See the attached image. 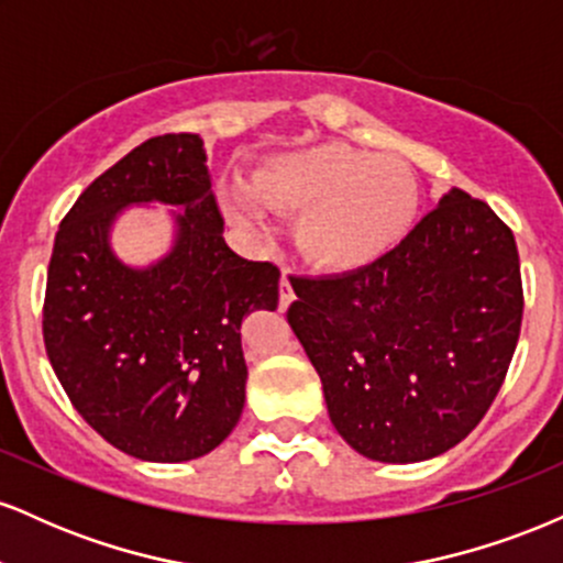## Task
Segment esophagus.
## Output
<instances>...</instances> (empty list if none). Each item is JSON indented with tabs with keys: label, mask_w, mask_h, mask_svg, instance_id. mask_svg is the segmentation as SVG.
<instances>
[{
	"label": "esophagus",
	"mask_w": 563,
	"mask_h": 563,
	"mask_svg": "<svg viewBox=\"0 0 563 563\" xmlns=\"http://www.w3.org/2000/svg\"><path fill=\"white\" fill-rule=\"evenodd\" d=\"M296 299V294H294V286H290V280H288V275L283 273V277H280V309H288V303Z\"/></svg>",
	"instance_id": "esophagus-1"
}]
</instances>
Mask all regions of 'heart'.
<instances>
[{
    "mask_svg": "<svg viewBox=\"0 0 563 563\" xmlns=\"http://www.w3.org/2000/svg\"><path fill=\"white\" fill-rule=\"evenodd\" d=\"M254 195L267 209L299 214L296 249L303 262L331 275L357 273L391 254L421 206V185L402 158L346 142L273 158L254 174ZM222 198L232 222L264 232L262 206L245 187L232 185Z\"/></svg>",
    "mask_w": 563,
    "mask_h": 563,
    "instance_id": "1",
    "label": "heart"
}]
</instances>
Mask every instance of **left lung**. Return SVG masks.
Here are the masks:
<instances>
[{
	"mask_svg": "<svg viewBox=\"0 0 563 563\" xmlns=\"http://www.w3.org/2000/svg\"><path fill=\"white\" fill-rule=\"evenodd\" d=\"M290 286L288 322L331 423L380 463L429 461L476 429L525 312L514 232L457 187L384 260Z\"/></svg>",
	"mask_w": 563,
	"mask_h": 563,
	"instance_id": "left-lung-1",
	"label": "left lung"
}]
</instances>
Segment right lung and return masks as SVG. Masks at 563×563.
<instances>
[{
	"mask_svg": "<svg viewBox=\"0 0 563 563\" xmlns=\"http://www.w3.org/2000/svg\"><path fill=\"white\" fill-rule=\"evenodd\" d=\"M145 202L184 211L170 254L129 268L112 254L110 230L121 210ZM222 232L203 140L164 134L100 174L55 235L47 357L84 421L140 461H192L241 421V322L277 309L280 269L238 256Z\"/></svg>",
	"mask_w": 563,
	"mask_h": 563,
	"instance_id": "obj_1",
	"label": "right lung"
}]
</instances>
